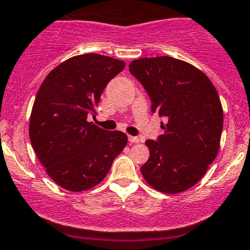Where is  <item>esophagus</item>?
<instances>
[{"label":"esophagus","instance_id":"1","mask_svg":"<svg viewBox=\"0 0 250 250\" xmlns=\"http://www.w3.org/2000/svg\"><path fill=\"white\" fill-rule=\"evenodd\" d=\"M128 140H129L132 144H138L139 141H140V139H139L138 136H132V135H129V136H128Z\"/></svg>","mask_w":250,"mask_h":250}]
</instances>
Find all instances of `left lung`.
Segmentation results:
<instances>
[{
	"mask_svg": "<svg viewBox=\"0 0 250 250\" xmlns=\"http://www.w3.org/2000/svg\"><path fill=\"white\" fill-rule=\"evenodd\" d=\"M129 72L151 98V111L164 117V134L147 140L141 167L157 190L177 194L201 180L219 151L223 107L213 83L190 63L169 56L134 60Z\"/></svg>",
	"mask_w": 250,
	"mask_h": 250,
	"instance_id": "left-lung-1",
	"label": "left lung"
}]
</instances>
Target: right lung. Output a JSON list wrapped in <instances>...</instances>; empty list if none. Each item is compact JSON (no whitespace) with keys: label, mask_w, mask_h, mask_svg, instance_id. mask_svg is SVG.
<instances>
[{"label":"right lung","mask_w":250,"mask_h":250,"mask_svg":"<svg viewBox=\"0 0 250 250\" xmlns=\"http://www.w3.org/2000/svg\"><path fill=\"white\" fill-rule=\"evenodd\" d=\"M125 63L99 54L70 57L39 87L30 118V140L46 173L70 191L93 188L127 145L125 133L88 122L107 83Z\"/></svg>","instance_id":"1"}]
</instances>
